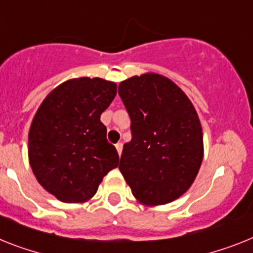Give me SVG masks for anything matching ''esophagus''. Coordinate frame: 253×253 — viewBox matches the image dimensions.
Masks as SVG:
<instances>
[{
	"instance_id": "obj_1",
	"label": "esophagus",
	"mask_w": 253,
	"mask_h": 253,
	"mask_svg": "<svg viewBox=\"0 0 253 253\" xmlns=\"http://www.w3.org/2000/svg\"><path fill=\"white\" fill-rule=\"evenodd\" d=\"M116 149H117V152H118V154L121 156V153H122V149H123V144L122 143H117L116 144Z\"/></svg>"
}]
</instances>
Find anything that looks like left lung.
I'll use <instances>...</instances> for the list:
<instances>
[{
    "instance_id": "1",
    "label": "left lung",
    "mask_w": 253,
    "mask_h": 253,
    "mask_svg": "<svg viewBox=\"0 0 253 253\" xmlns=\"http://www.w3.org/2000/svg\"><path fill=\"white\" fill-rule=\"evenodd\" d=\"M131 120L120 171L145 205H166L190 188L203 159V135L193 104L169 78L148 73L118 86Z\"/></svg>"
}]
</instances>
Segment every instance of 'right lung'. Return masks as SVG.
Returning a JSON list of instances; mask_svg holds the SVG:
<instances>
[{
	"label": "right lung",
	"mask_w": 253,
	"mask_h": 253,
	"mask_svg": "<svg viewBox=\"0 0 253 253\" xmlns=\"http://www.w3.org/2000/svg\"><path fill=\"white\" fill-rule=\"evenodd\" d=\"M116 94L114 82L76 78L51 91L38 108L29 130V163L38 182L61 202L90 199L118 166L100 121Z\"/></svg>",
	"instance_id": "add662e5"
}]
</instances>
